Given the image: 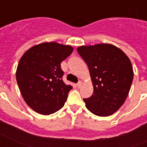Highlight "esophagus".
Masks as SVG:
<instances>
[{
	"label": "esophagus",
	"mask_w": 147,
	"mask_h": 147,
	"mask_svg": "<svg viewBox=\"0 0 147 147\" xmlns=\"http://www.w3.org/2000/svg\"><path fill=\"white\" fill-rule=\"evenodd\" d=\"M81 85H82V82H81V81H79L78 84H77V86H78V88H81Z\"/></svg>",
	"instance_id": "esophagus-1"
}]
</instances>
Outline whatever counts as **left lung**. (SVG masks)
<instances>
[{"label": "left lung", "instance_id": "left-lung-1", "mask_svg": "<svg viewBox=\"0 0 147 147\" xmlns=\"http://www.w3.org/2000/svg\"><path fill=\"white\" fill-rule=\"evenodd\" d=\"M78 52L89 69L94 92L84 98L85 107L99 117L113 114L124 104L133 80L129 58L110 44L81 46Z\"/></svg>", "mask_w": 147, "mask_h": 147}]
</instances>
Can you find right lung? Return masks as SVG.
Masks as SVG:
<instances>
[{
	"mask_svg": "<svg viewBox=\"0 0 147 147\" xmlns=\"http://www.w3.org/2000/svg\"><path fill=\"white\" fill-rule=\"evenodd\" d=\"M73 47L56 42L41 43L28 49L19 60L16 81L22 98L37 113L49 115L63 107L71 85L63 81L61 63Z\"/></svg>",
	"mask_w": 147,
	"mask_h": 147,
	"instance_id": "right-lung-1",
	"label": "right lung"
}]
</instances>
